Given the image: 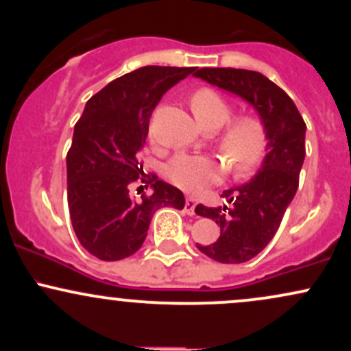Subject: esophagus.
I'll list each match as a JSON object with an SVG mask.
<instances>
[{"instance_id": "esophagus-1", "label": "esophagus", "mask_w": 351, "mask_h": 351, "mask_svg": "<svg viewBox=\"0 0 351 351\" xmlns=\"http://www.w3.org/2000/svg\"><path fill=\"white\" fill-rule=\"evenodd\" d=\"M195 208H196V199L193 196H188L186 201H184V213L189 216L195 215Z\"/></svg>"}]
</instances>
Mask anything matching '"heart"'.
Listing matches in <instances>:
<instances>
[{"label": "heart", "mask_w": 351, "mask_h": 351, "mask_svg": "<svg viewBox=\"0 0 351 351\" xmlns=\"http://www.w3.org/2000/svg\"><path fill=\"white\" fill-rule=\"evenodd\" d=\"M196 120L206 130L223 127L231 117V107L211 88H201L191 99ZM221 155L226 160L229 171L237 176L251 173L263 160L267 147V132L257 117L245 115L236 119L217 138ZM224 165L208 155L181 153L167 165V176L184 191L196 193L221 178Z\"/></svg>", "instance_id": "1"}]
</instances>
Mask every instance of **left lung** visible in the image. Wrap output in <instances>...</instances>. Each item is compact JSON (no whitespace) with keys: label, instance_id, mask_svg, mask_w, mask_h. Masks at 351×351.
I'll return each mask as SVG.
<instances>
[{"label":"left lung","instance_id":"left-lung-1","mask_svg":"<svg viewBox=\"0 0 351 351\" xmlns=\"http://www.w3.org/2000/svg\"><path fill=\"white\" fill-rule=\"evenodd\" d=\"M193 75L252 106L267 132V153L259 171L244 184L224 189L221 196L228 204H198L195 209L196 215L216 221L221 229L216 243L198 244L199 251L223 264L247 263L271 243L295 196L307 127L293 100L261 72L203 67Z\"/></svg>","mask_w":351,"mask_h":351}]
</instances>
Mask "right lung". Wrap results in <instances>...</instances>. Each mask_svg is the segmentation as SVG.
<instances>
[{"mask_svg":"<svg viewBox=\"0 0 351 351\" xmlns=\"http://www.w3.org/2000/svg\"><path fill=\"white\" fill-rule=\"evenodd\" d=\"M195 71L145 66L87 100L66 158L67 203L79 243L97 259L132 256L142 247L156 209H183V193L162 180L152 184V195L136 199L130 191L136 181H145L138 153L153 108L168 88Z\"/></svg>","mask_w":351,"mask_h":351,"instance_id":"add662e5","label":"right lung"}]
</instances>
